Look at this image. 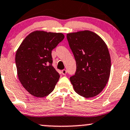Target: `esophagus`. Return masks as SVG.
I'll return each instance as SVG.
<instances>
[{
	"mask_svg": "<svg viewBox=\"0 0 130 130\" xmlns=\"http://www.w3.org/2000/svg\"><path fill=\"white\" fill-rule=\"evenodd\" d=\"M61 73H62L63 75H66L67 74V70H61Z\"/></svg>",
	"mask_w": 130,
	"mask_h": 130,
	"instance_id": "1",
	"label": "esophagus"
}]
</instances>
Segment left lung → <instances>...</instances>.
Listing matches in <instances>:
<instances>
[{
    "label": "left lung",
    "instance_id": "1",
    "mask_svg": "<svg viewBox=\"0 0 130 130\" xmlns=\"http://www.w3.org/2000/svg\"><path fill=\"white\" fill-rule=\"evenodd\" d=\"M67 38L77 66L70 78L74 90L84 98L95 97L104 89L110 76L111 57L107 45L89 30L67 33Z\"/></svg>",
    "mask_w": 130,
    "mask_h": 130
}]
</instances>
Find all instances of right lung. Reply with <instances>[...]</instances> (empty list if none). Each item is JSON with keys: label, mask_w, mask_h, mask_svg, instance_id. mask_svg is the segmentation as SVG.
I'll list each match as a JSON object with an SVG mask.
<instances>
[{"label": "right lung", "mask_w": 130, "mask_h": 130, "mask_svg": "<svg viewBox=\"0 0 130 130\" xmlns=\"http://www.w3.org/2000/svg\"><path fill=\"white\" fill-rule=\"evenodd\" d=\"M64 38L61 32L35 31L25 38L17 50L18 78L31 95L43 98L55 89L60 75L52 65V51Z\"/></svg>", "instance_id": "add662e5"}]
</instances>
